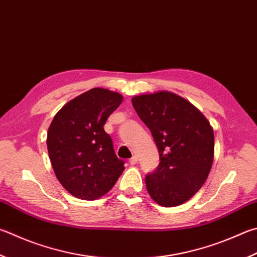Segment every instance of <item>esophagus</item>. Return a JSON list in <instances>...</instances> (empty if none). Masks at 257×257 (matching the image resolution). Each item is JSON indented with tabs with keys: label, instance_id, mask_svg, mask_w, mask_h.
Masks as SVG:
<instances>
[{
	"label": "esophagus",
	"instance_id": "obj_1",
	"mask_svg": "<svg viewBox=\"0 0 257 257\" xmlns=\"http://www.w3.org/2000/svg\"><path fill=\"white\" fill-rule=\"evenodd\" d=\"M129 163H130V165H135V164H136V163H137V157H136V156H133V157L129 160Z\"/></svg>",
	"mask_w": 257,
	"mask_h": 257
}]
</instances>
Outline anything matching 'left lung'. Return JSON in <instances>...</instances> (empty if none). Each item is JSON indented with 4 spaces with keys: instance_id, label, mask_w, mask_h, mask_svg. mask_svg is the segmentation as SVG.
I'll list each match as a JSON object with an SVG mask.
<instances>
[{
    "instance_id": "1",
    "label": "left lung",
    "mask_w": 257,
    "mask_h": 257,
    "mask_svg": "<svg viewBox=\"0 0 257 257\" xmlns=\"http://www.w3.org/2000/svg\"><path fill=\"white\" fill-rule=\"evenodd\" d=\"M132 102L160 153L157 170L145 179L148 193L160 206H180L202 188L211 170V124L191 102L169 91L134 96Z\"/></svg>"
}]
</instances>
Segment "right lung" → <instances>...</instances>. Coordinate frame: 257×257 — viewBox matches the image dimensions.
Returning a JSON list of instances; mask_svg holds the SVG:
<instances>
[{
  "instance_id": "obj_1",
  "label": "right lung",
  "mask_w": 257,
  "mask_h": 257,
  "mask_svg": "<svg viewBox=\"0 0 257 257\" xmlns=\"http://www.w3.org/2000/svg\"><path fill=\"white\" fill-rule=\"evenodd\" d=\"M122 100L116 92L91 88L68 101L51 121L47 134L51 166L60 184L75 198L103 197L124 170L103 128Z\"/></svg>"
}]
</instances>
